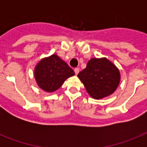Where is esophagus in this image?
Instances as JSON below:
<instances>
[{
	"instance_id": "1",
	"label": "esophagus",
	"mask_w": 147,
	"mask_h": 147,
	"mask_svg": "<svg viewBox=\"0 0 147 147\" xmlns=\"http://www.w3.org/2000/svg\"><path fill=\"white\" fill-rule=\"evenodd\" d=\"M74 71H75L76 75H78V73L79 72V69L78 68H76V69H74Z\"/></svg>"
}]
</instances>
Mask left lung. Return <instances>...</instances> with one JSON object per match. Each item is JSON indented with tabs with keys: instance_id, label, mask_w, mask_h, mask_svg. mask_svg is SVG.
Wrapping results in <instances>:
<instances>
[{
	"instance_id": "left-lung-1",
	"label": "left lung",
	"mask_w": 147,
	"mask_h": 147,
	"mask_svg": "<svg viewBox=\"0 0 147 147\" xmlns=\"http://www.w3.org/2000/svg\"><path fill=\"white\" fill-rule=\"evenodd\" d=\"M78 77L86 91L94 99L111 94L120 82L118 69L107 59H92Z\"/></svg>"
}]
</instances>
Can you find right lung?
Returning a JSON list of instances; mask_svg holds the SVG:
<instances>
[{"label":"right lung","instance_id":"add662e5","mask_svg":"<svg viewBox=\"0 0 147 147\" xmlns=\"http://www.w3.org/2000/svg\"><path fill=\"white\" fill-rule=\"evenodd\" d=\"M75 72L56 55L40 61L35 69V78L38 85L46 92H54L59 88L65 80Z\"/></svg>","mask_w":147,"mask_h":147}]
</instances>
